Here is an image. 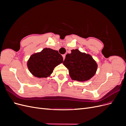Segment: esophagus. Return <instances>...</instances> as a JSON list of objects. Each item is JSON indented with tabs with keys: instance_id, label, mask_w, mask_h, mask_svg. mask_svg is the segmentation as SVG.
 <instances>
[{
	"instance_id": "34e87169",
	"label": "esophagus",
	"mask_w": 126,
	"mask_h": 126,
	"mask_svg": "<svg viewBox=\"0 0 126 126\" xmlns=\"http://www.w3.org/2000/svg\"><path fill=\"white\" fill-rule=\"evenodd\" d=\"M63 60H64V59H65V57H66V55H63Z\"/></svg>"
}]
</instances>
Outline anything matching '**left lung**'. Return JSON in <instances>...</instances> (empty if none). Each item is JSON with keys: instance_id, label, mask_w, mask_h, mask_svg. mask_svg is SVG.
<instances>
[{"instance_id": "left-lung-1", "label": "left lung", "mask_w": 126, "mask_h": 126, "mask_svg": "<svg viewBox=\"0 0 126 126\" xmlns=\"http://www.w3.org/2000/svg\"><path fill=\"white\" fill-rule=\"evenodd\" d=\"M63 65L69 70L71 78L74 80L85 81L95 75L97 63L90 55L81 52L78 49H72L68 54L63 62Z\"/></svg>"}]
</instances>
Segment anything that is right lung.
<instances>
[{
    "label": "right lung",
    "mask_w": 126,
    "mask_h": 126,
    "mask_svg": "<svg viewBox=\"0 0 126 126\" xmlns=\"http://www.w3.org/2000/svg\"><path fill=\"white\" fill-rule=\"evenodd\" d=\"M63 62V57L58 51L46 48L30 57L27 67L35 77L47 78L52 73L54 68Z\"/></svg>",
    "instance_id": "1"
}]
</instances>
